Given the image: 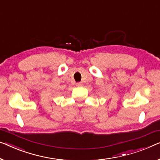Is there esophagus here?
<instances>
[{
  "mask_svg": "<svg viewBox=\"0 0 160 160\" xmlns=\"http://www.w3.org/2000/svg\"><path fill=\"white\" fill-rule=\"evenodd\" d=\"M83 85V84L82 82H78V83H76V86L77 87H82Z\"/></svg>",
  "mask_w": 160,
  "mask_h": 160,
  "instance_id": "34e87169",
  "label": "esophagus"
}]
</instances>
